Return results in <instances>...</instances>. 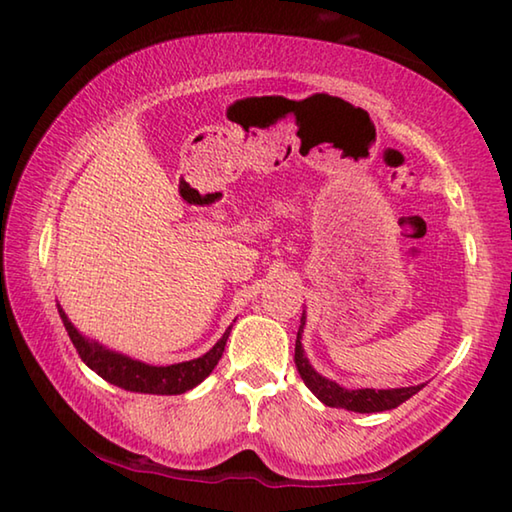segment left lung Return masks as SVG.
Masks as SVG:
<instances>
[{"instance_id": "8db88e82", "label": "left lung", "mask_w": 512, "mask_h": 512, "mask_svg": "<svg viewBox=\"0 0 512 512\" xmlns=\"http://www.w3.org/2000/svg\"><path fill=\"white\" fill-rule=\"evenodd\" d=\"M302 323H305V316H302ZM302 332V325H300ZM300 332L296 339V354H293V361H296V368L300 372L302 381L314 393L320 402L327 406H334V409H345V411H357V413H381L397 409L402 402L409 400L415 393L420 391V386H406V388H391V391H375V388H359V391H348L334 381L320 377L318 372L309 366V361L302 352L300 343Z\"/></svg>"}]
</instances>
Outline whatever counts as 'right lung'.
I'll return each mask as SVG.
<instances>
[{
	"label": "right lung",
	"mask_w": 512,
	"mask_h": 512,
	"mask_svg": "<svg viewBox=\"0 0 512 512\" xmlns=\"http://www.w3.org/2000/svg\"><path fill=\"white\" fill-rule=\"evenodd\" d=\"M65 329L72 339L76 352L85 361V366H90L99 377H103L110 384H115L124 391L133 393H151V395H180L187 393L189 388L201 384V381L210 375L216 363H219L221 354L225 350V341H228V332L223 334V339L214 345V348L198 357L194 361L176 363V366H146V363L133 361L121 354L103 350L99 343H88L83 336L76 332L74 325L69 323L67 316L60 311Z\"/></svg>",
	"instance_id": "obj_1"
}]
</instances>
